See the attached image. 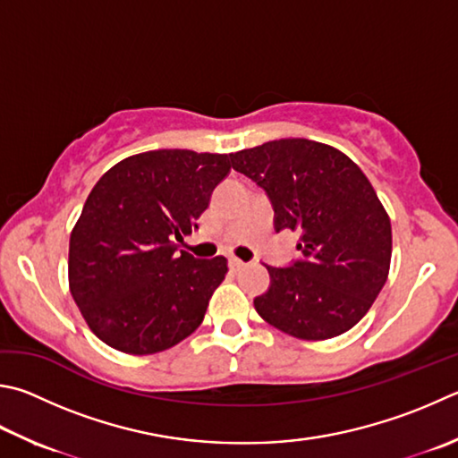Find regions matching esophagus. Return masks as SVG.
<instances>
[{
    "label": "esophagus",
    "instance_id": "34e87169",
    "mask_svg": "<svg viewBox=\"0 0 458 458\" xmlns=\"http://www.w3.org/2000/svg\"><path fill=\"white\" fill-rule=\"evenodd\" d=\"M244 262L242 260H240V258H230V268L232 270H234V272H238V270H242L244 268Z\"/></svg>",
    "mask_w": 458,
    "mask_h": 458
}]
</instances>
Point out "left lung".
<instances>
[{
	"label": "left lung",
	"instance_id": "obj_1",
	"mask_svg": "<svg viewBox=\"0 0 458 458\" xmlns=\"http://www.w3.org/2000/svg\"><path fill=\"white\" fill-rule=\"evenodd\" d=\"M232 168L268 194L276 232L301 234L302 260L270 272L254 298L262 318L301 340L344 335L385 286L393 232L385 206L351 157L306 138L274 140L230 154Z\"/></svg>",
	"mask_w": 458,
	"mask_h": 458
}]
</instances>
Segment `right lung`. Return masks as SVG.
<instances>
[{
	"label": "right lung",
	"instance_id": "add662e5",
	"mask_svg": "<svg viewBox=\"0 0 458 458\" xmlns=\"http://www.w3.org/2000/svg\"><path fill=\"white\" fill-rule=\"evenodd\" d=\"M228 172V154L152 149L112 165L91 188L70 236L68 278L102 343L146 356L200 327L228 260L178 254L174 240L196 228Z\"/></svg>",
	"mask_w": 458,
	"mask_h": 458
}]
</instances>
